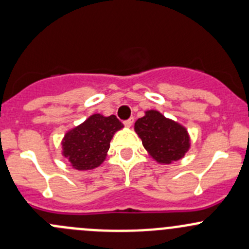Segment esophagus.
I'll list each match as a JSON object with an SVG mask.
<instances>
[{"label":"esophagus","instance_id":"1","mask_svg":"<svg viewBox=\"0 0 249 249\" xmlns=\"http://www.w3.org/2000/svg\"><path fill=\"white\" fill-rule=\"evenodd\" d=\"M132 124H134V118H130V119L125 120V122H124V125L126 127H130Z\"/></svg>","mask_w":249,"mask_h":249}]
</instances>
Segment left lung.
<instances>
[{
	"mask_svg": "<svg viewBox=\"0 0 249 249\" xmlns=\"http://www.w3.org/2000/svg\"><path fill=\"white\" fill-rule=\"evenodd\" d=\"M135 132L142 140L148 154L159 164L178 161L190 149L188 130L159 110H145L144 115L135 123Z\"/></svg>",
	"mask_w": 249,
	"mask_h": 249,
	"instance_id": "obj_1",
	"label": "left lung"
}]
</instances>
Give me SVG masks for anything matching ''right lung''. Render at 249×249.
Masks as SVG:
<instances>
[{
  "mask_svg": "<svg viewBox=\"0 0 249 249\" xmlns=\"http://www.w3.org/2000/svg\"><path fill=\"white\" fill-rule=\"evenodd\" d=\"M123 127L115 115L105 117L95 113L65 134L61 154L77 171L96 169L106 159L110 140Z\"/></svg>",
  "mask_w": 249,
  "mask_h": 249,
  "instance_id": "1",
  "label": "right lung"
}]
</instances>
